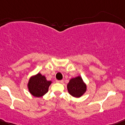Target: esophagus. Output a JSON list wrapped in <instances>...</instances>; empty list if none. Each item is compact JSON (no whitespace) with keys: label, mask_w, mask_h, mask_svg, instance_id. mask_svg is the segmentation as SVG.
Returning <instances> with one entry per match:
<instances>
[{"label":"esophagus","mask_w":125,"mask_h":125,"mask_svg":"<svg viewBox=\"0 0 125 125\" xmlns=\"http://www.w3.org/2000/svg\"><path fill=\"white\" fill-rule=\"evenodd\" d=\"M56 82H57V83H63V81L62 80H60V81L56 80Z\"/></svg>","instance_id":"34e87169"}]
</instances>
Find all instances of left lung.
I'll return each mask as SVG.
<instances>
[{
  "label": "left lung",
  "mask_w": 125,
  "mask_h": 125,
  "mask_svg": "<svg viewBox=\"0 0 125 125\" xmlns=\"http://www.w3.org/2000/svg\"><path fill=\"white\" fill-rule=\"evenodd\" d=\"M69 93L74 97L79 98L87 91V85L81 76L72 78L67 85Z\"/></svg>",
  "instance_id": "8db88e82"
}]
</instances>
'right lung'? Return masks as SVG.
<instances>
[{"mask_svg": "<svg viewBox=\"0 0 125 125\" xmlns=\"http://www.w3.org/2000/svg\"><path fill=\"white\" fill-rule=\"evenodd\" d=\"M52 83L51 81H47L44 76L38 73L29 78L28 83V90L34 97H42L48 92L49 87Z\"/></svg>", "mask_w": 125, "mask_h": 125, "instance_id": "add662e5", "label": "right lung"}]
</instances>
